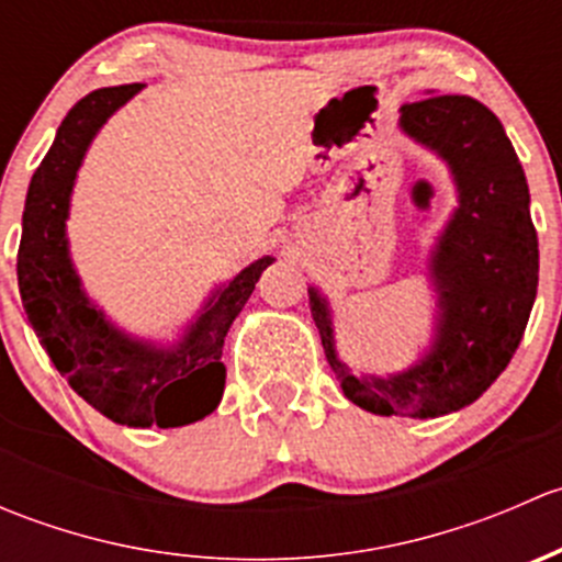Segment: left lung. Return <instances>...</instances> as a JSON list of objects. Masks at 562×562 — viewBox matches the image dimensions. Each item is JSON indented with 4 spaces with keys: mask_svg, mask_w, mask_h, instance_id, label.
Masks as SVG:
<instances>
[{
    "mask_svg": "<svg viewBox=\"0 0 562 562\" xmlns=\"http://www.w3.org/2000/svg\"><path fill=\"white\" fill-rule=\"evenodd\" d=\"M400 130L449 168L457 206L427 258L435 291L429 345L391 375H356L337 353L334 313L310 285V310L345 396L375 416L438 418L462 411L517 353L538 291L530 190L501 119L468 94L400 108Z\"/></svg>",
    "mask_w": 562,
    "mask_h": 562,
    "instance_id": "8db88e82",
    "label": "left lung"
}]
</instances>
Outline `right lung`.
<instances>
[{
    "label": "right lung",
    "instance_id": "add662e5",
    "mask_svg": "<svg viewBox=\"0 0 562 562\" xmlns=\"http://www.w3.org/2000/svg\"><path fill=\"white\" fill-rule=\"evenodd\" d=\"M140 89V83L94 89L61 119L26 192L19 291L40 345L78 396L116 424L168 429L201 422L220 405L225 334L274 255L220 282L173 342L135 337L92 302L67 239L72 187L103 124Z\"/></svg>",
    "mask_w": 562,
    "mask_h": 562
}]
</instances>
